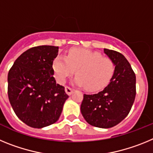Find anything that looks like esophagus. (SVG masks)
Returning <instances> with one entry per match:
<instances>
[{
  "label": "esophagus",
  "instance_id": "1",
  "mask_svg": "<svg viewBox=\"0 0 153 153\" xmlns=\"http://www.w3.org/2000/svg\"><path fill=\"white\" fill-rule=\"evenodd\" d=\"M74 89L70 88V86H65V92H66V93H67V95H71L73 92H74Z\"/></svg>",
  "mask_w": 153,
  "mask_h": 153
}]
</instances>
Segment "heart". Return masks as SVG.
<instances>
[{"label": "heart", "instance_id": "obj_1", "mask_svg": "<svg viewBox=\"0 0 153 153\" xmlns=\"http://www.w3.org/2000/svg\"><path fill=\"white\" fill-rule=\"evenodd\" d=\"M55 76L60 83L75 72L77 75L74 83L85 86L90 91L102 89L114 74V63L110 59L102 57L100 53L82 48L70 50L66 56H56L53 62Z\"/></svg>", "mask_w": 153, "mask_h": 153}]
</instances>
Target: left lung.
Masks as SVG:
<instances>
[{
    "mask_svg": "<svg viewBox=\"0 0 153 153\" xmlns=\"http://www.w3.org/2000/svg\"><path fill=\"white\" fill-rule=\"evenodd\" d=\"M103 51L114 63V74L102 91L83 95L80 111L89 124L108 129L129 114L136 97V75L122 53L106 48Z\"/></svg>",
    "mask_w": 153,
    "mask_h": 153,
    "instance_id": "8db88e82",
    "label": "left lung"
}]
</instances>
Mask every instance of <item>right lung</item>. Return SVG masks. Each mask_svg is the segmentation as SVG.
Listing matches in <instances>:
<instances>
[{
    "instance_id": "add662e5",
    "label": "right lung",
    "mask_w": 153,
    "mask_h": 153,
    "mask_svg": "<svg viewBox=\"0 0 153 153\" xmlns=\"http://www.w3.org/2000/svg\"><path fill=\"white\" fill-rule=\"evenodd\" d=\"M59 47H32L17 58L7 76V93L13 111L33 128L41 129L60 118L68 95L53 77V62Z\"/></svg>"
}]
</instances>
